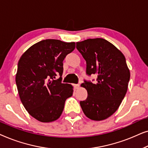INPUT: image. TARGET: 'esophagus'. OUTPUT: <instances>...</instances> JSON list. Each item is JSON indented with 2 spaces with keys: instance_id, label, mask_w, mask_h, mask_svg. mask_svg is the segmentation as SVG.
Instances as JSON below:
<instances>
[{
  "instance_id": "34e87169",
  "label": "esophagus",
  "mask_w": 148,
  "mask_h": 148,
  "mask_svg": "<svg viewBox=\"0 0 148 148\" xmlns=\"http://www.w3.org/2000/svg\"><path fill=\"white\" fill-rule=\"evenodd\" d=\"M74 88L75 89H78L79 88V84H75L74 85Z\"/></svg>"
}]
</instances>
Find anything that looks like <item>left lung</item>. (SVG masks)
Here are the masks:
<instances>
[{"label": "left lung", "instance_id": "left-lung-1", "mask_svg": "<svg viewBox=\"0 0 148 148\" xmlns=\"http://www.w3.org/2000/svg\"><path fill=\"white\" fill-rule=\"evenodd\" d=\"M86 61V73L97 76L96 83L84 81L88 97L81 101L85 115L91 120L106 119L116 112L126 94L130 71L123 54L103 38L88 39L76 43Z\"/></svg>", "mask_w": 148, "mask_h": 148}]
</instances>
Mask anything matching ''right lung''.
I'll return each instance as SVG.
<instances>
[{
    "instance_id": "right-lung-1",
    "label": "right lung",
    "mask_w": 148,
    "mask_h": 148,
    "mask_svg": "<svg viewBox=\"0 0 148 148\" xmlns=\"http://www.w3.org/2000/svg\"><path fill=\"white\" fill-rule=\"evenodd\" d=\"M75 48V42L42 40L28 48L20 58L15 77L20 99L36 120L50 123L59 118L73 87L62 84L63 60ZM60 78L54 80L56 75Z\"/></svg>"
}]
</instances>
